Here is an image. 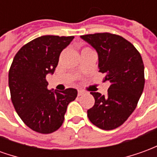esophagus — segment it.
Wrapping results in <instances>:
<instances>
[{
	"label": "esophagus",
	"mask_w": 157,
	"mask_h": 157,
	"mask_svg": "<svg viewBox=\"0 0 157 157\" xmlns=\"http://www.w3.org/2000/svg\"><path fill=\"white\" fill-rule=\"evenodd\" d=\"M83 94H84V92H82V91H81V90H79V91H78V94H77V95H78V97L83 95Z\"/></svg>",
	"instance_id": "34e87169"
}]
</instances>
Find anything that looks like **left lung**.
<instances>
[{
  "instance_id": "obj_1",
  "label": "left lung",
  "mask_w": 157,
  "mask_h": 157,
  "mask_svg": "<svg viewBox=\"0 0 157 157\" xmlns=\"http://www.w3.org/2000/svg\"><path fill=\"white\" fill-rule=\"evenodd\" d=\"M98 55L99 71L109 82L108 94L91 92L95 104L87 110L89 120L97 127L111 130L124 123L137 106L145 86L141 55L130 42L109 33L81 36Z\"/></svg>"
}]
</instances>
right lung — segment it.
<instances>
[{
    "label": "right lung",
    "mask_w": 157,
    "mask_h": 157,
    "mask_svg": "<svg viewBox=\"0 0 157 157\" xmlns=\"http://www.w3.org/2000/svg\"><path fill=\"white\" fill-rule=\"evenodd\" d=\"M74 36L45 35L20 48L13 59L8 74L11 99L23 123L41 134L56 131L63 124L67 106L77 91L48 89L46 75L53 74L61 51Z\"/></svg>",
    "instance_id": "obj_1"
}]
</instances>
